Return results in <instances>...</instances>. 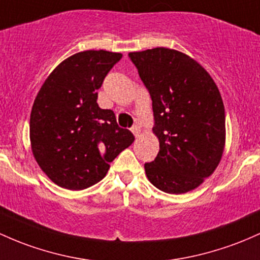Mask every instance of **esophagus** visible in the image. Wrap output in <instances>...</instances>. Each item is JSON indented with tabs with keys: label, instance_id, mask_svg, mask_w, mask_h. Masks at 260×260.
Instances as JSON below:
<instances>
[{
	"label": "esophagus",
	"instance_id": "1",
	"mask_svg": "<svg viewBox=\"0 0 260 260\" xmlns=\"http://www.w3.org/2000/svg\"><path fill=\"white\" fill-rule=\"evenodd\" d=\"M132 133L135 135L136 137H139L141 136V125L139 124H135L132 127Z\"/></svg>",
	"mask_w": 260,
	"mask_h": 260
}]
</instances>
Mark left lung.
<instances>
[{
    "instance_id": "1",
    "label": "left lung",
    "mask_w": 260,
    "mask_h": 260,
    "mask_svg": "<svg viewBox=\"0 0 260 260\" xmlns=\"http://www.w3.org/2000/svg\"><path fill=\"white\" fill-rule=\"evenodd\" d=\"M152 98L159 153L145 162L156 189L185 193L216 170L226 143V118L213 79L195 59L169 48L128 54Z\"/></svg>"
}]
</instances>
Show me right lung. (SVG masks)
<instances>
[{
    "label": "right lung",
    "instance_id": "obj_1",
    "mask_svg": "<svg viewBox=\"0 0 260 260\" xmlns=\"http://www.w3.org/2000/svg\"><path fill=\"white\" fill-rule=\"evenodd\" d=\"M121 58V53L107 50L74 54L51 71L37 93L30 147L41 169L58 186H92L135 141L129 131L118 127L113 111L98 104V90Z\"/></svg>",
    "mask_w": 260,
    "mask_h": 260
}]
</instances>
